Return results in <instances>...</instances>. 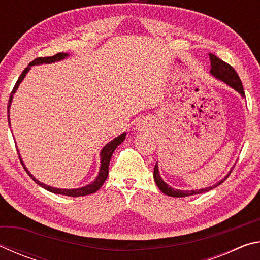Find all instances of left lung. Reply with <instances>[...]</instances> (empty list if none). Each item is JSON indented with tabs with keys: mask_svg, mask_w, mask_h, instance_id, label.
I'll use <instances>...</instances> for the list:
<instances>
[{
	"mask_svg": "<svg viewBox=\"0 0 260 260\" xmlns=\"http://www.w3.org/2000/svg\"><path fill=\"white\" fill-rule=\"evenodd\" d=\"M210 56V61H211V70L210 73L212 74L213 77H215L219 80L223 81L227 83L228 86L234 88V89L240 93L242 98H244V89L243 86H242V81L239 77V74L236 73V71L233 69L230 64L225 63V61L221 60L219 57L214 56L213 54H209ZM232 173V170L230 171L225 178L222 180H220L219 182H217L212 187H208L205 189H199V190H179V189H174L172 187H170L164 180L160 178L159 175V170H158V165H155V169H153V179H155V182L157 184V187L160 189L161 192H164L167 196H172V197H186V196H191V195H197V193H202L205 191H209L211 189H213L215 187H218L219 184H221L225 180L230 177V174Z\"/></svg>",
	"mask_w": 260,
	"mask_h": 260,
	"instance_id": "8db88e82",
	"label": "left lung"
}]
</instances>
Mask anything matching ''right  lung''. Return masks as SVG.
Instances as JSON below:
<instances>
[{
  "mask_svg": "<svg viewBox=\"0 0 260 260\" xmlns=\"http://www.w3.org/2000/svg\"><path fill=\"white\" fill-rule=\"evenodd\" d=\"M69 55L67 52H59V54H56L51 57H38V58H35L33 61H30L28 64V67L26 68L23 73L20 74V77L18 78V80H17L16 85L14 87V89L11 91V95H10V99H9V105H8V121H9V126H10V114H9V110H10V104H11V101L12 98H14V94L16 93L17 88H18L19 83L23 81V79L25 78L26 73L29 71L30 67H33V65H40V64H50V63H54V61H58L64 59L65 57H68ZM126 138V133H122L119 136H117L116 139H113L111 142H109L107 146H105L102 151H101V167H100V172L99 175L96 177V179L94 180L93 182L87 184L85 187H81V188H77V189H59V188H55V187H50V186H47V184L42 183L39 181V180L35 179L32 174L28 172V170L25 167V164L21 160L20 155H19V159L21 165L24 166V169L27 174L29 175L30 178L34 180V182H37L39 186H41L42 188H45L46 190L50 191V192H54V193H59V195H65V196H71V197H79V196H86V195H90V193H94L99 190V189L102 187V184L105 182V180L108 178V174H109V164H110V159H111V156L113 151L116 150V148L119 146L121 142H124V140Z\"/></svg>",
  "mask_w": 260,
  "mask_h": 260,
  "instance_id": "add662e5",
  "label": "right lung"
}]
</instances>
